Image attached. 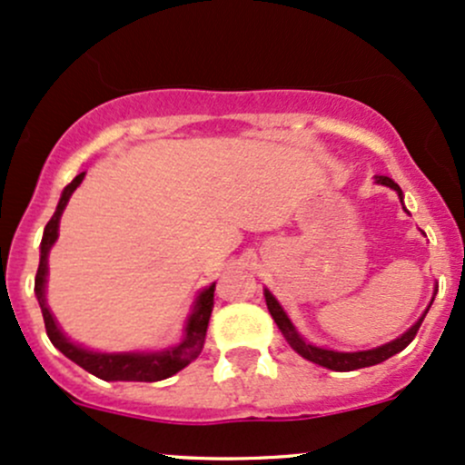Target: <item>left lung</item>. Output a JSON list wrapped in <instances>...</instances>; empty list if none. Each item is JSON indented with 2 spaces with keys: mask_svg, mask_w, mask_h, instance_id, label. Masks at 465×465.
<instances>
[{
  "mask_svg": "<svg viewBox=\"0 0 465 465\" xmlns=\"http://www.w3.org/2000/svg\"><path fill=\"white\" fill-rule=\"evenodd\" d=\"M291 346H293V349L298 351V353H309V351H304L302 346H298V341H295V340H291Z\"/></svg>",
  "mask_w": 465,
  "mask_h": 465,
  "instance_id": "8db88e82",
  "label": "left lung"
}]
</instances>
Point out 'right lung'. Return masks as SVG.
Instances as JSON below:
<instances>
[{
  "label": "right lung",
  "mask_w": 465,
  "mask_h": 465,
  "mask_svg": "<svg viewBox=\"0 0 465 465\" xmlns=\"http://www.w3.org/2000/svg\"><path fill=\"white\" fill-rule=\"evenodd\" d=\"M37 293H39V298H44V295H42V284H39V280H37ZM42 302H44V300H42ZM54 338H57V333H54Z\"/></svg>",
  "instance_id": "1"
}]
</instances>
